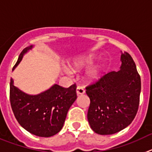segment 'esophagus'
<instances>
[{
	"label": "esophagus",
	"mask_w": 152,
	"mask_h": 152,
	"mask_svg": "<svg viewBox=\"0 0 152 152\" xmlns=\"http://www.w3.org/2000/svg\"><path fill=\"white\" fill-rule=\"evenodd\" d=\"M76 93H77V95H80V94H84V93H85V91H84V88L82 87H80L78 86L76 89Z\"/></svg>",
	"instance_id": "34e87169"
}]
</instances>
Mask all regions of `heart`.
Returning a JSON list of instances; mask_svg holds the SVG:
<instances>
[{"mask_svg":"<svg viewBox=\"0 0 152 152\" xmlns=\"http://www.w3.org/2000/svg\"><path fill=\"white\" fill-rule=\"evenodd\" d=\"M94 57L93 56H83V57L78 58L71 64V68L75 72H80L84 68L91 66L94 62ZM64 72L69 75L72 74V72L69 68H65ZM102 75H103V68L100 64H96L87 72L85 75V78L88 82L94 83L99 80Z\"/></svg>","mask_w":152,"mask_h":152,"instance_id":"heart-1","label":"heart"}]
</instances>
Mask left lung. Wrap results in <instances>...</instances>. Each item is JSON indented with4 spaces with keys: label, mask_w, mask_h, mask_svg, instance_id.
Returning a JSON list of instances; mask_svg holds the SVG:
<instances>
[{
    "label": "left lung",
    "mask_w": 152,
    "mask_h": 152,
    "mask_svg": "<svg viewBox=\"0 0 152 152\" xmlns=\"http://www.w3.org/2000/svg\"><path fill=\"white\" fill-rule=\"evenodd\" d=\"M118 72H111L86 88L91 103L88 119L99 135H112L132 122L138 111L141 78L132 58L121 52Z\"/></svg>",
    "instance_id": "8db88e82"
}]
</instances>
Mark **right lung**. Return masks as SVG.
<instances>
[{
    "label": "right lung",
    "instance_id": "right-lung-1",
    "mask_svg": "<svg viewBox=\"0 0 152 152\" xmlns=\"http://www.w3.org/2000/svg\"><path fill=\"white\" fill-rule=\"evenodd\" d=\"M33 45L22 51L13 71ZM76 85L64 88L55 84L38 94H28L10 82V100L12 110L24 129L39 137H51L62 129L69 108L77 99Z\"/></svg>",
    "mask_w": 152,
    "mask_h": 152
}]
</instances>
